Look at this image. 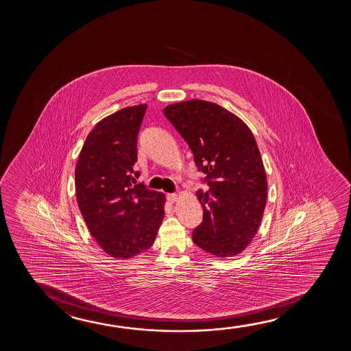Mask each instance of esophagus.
<instances>
[{"instance_id":"esophagus-1","label":"esophagus","mask_w":351,"mask_h":351,"mask_svg":"<svg viewBox=\"0 0 351 351\" xmlns=\"http://www.w3.org/2000/svg\"><path fill=\"white\" fill-rule=\"evenodd\" d=\"M168 200L170 202H175L178 200V194H175V193H170L168 194Z\"/></svg>"}]
</instances>
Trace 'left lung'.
<instances>
[{"label": "left lung", "instance_id": "left-lung-1", "mask_svg": "<svg viewBox=\"0 0 351 351\" xmlns=\"http://www.w3.org/2000/svg\"><path fill=\"white\" fill-rule=\"evenodd\" d=\"M164 115L187 143L208 186L197 192L204 217L193 242L221 258L239 254L259 229L267 197L254 136L243 121L211 101L171 104Z\"/></svg>", "mask_w": 351, "mask_h": 351}]
</instances>
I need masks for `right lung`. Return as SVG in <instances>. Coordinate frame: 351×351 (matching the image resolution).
<instances>
[{"instance_id":"1","label":"right lung","mask_w":351,"mask_h":351,"mask_svg":"<svg viewBox=\"0 0 351 351\" xmlns=\"http://www.w3.org/2000/svg\"><path fill=\"white\" fill-rule=\"evenodd\" d=\"M146 104L99 121L87 135L75 168L82 217L106 253L127 259L154 245L164 217L163 193L136 183L138 135Z\"/></svg>"}]
</instances>
